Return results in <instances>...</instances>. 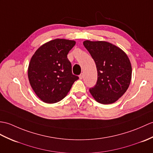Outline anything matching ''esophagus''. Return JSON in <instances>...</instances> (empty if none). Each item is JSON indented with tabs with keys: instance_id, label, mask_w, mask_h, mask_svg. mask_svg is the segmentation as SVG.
Masks as SVG:
<instances>
[{
	"instance_id": "1",
	"label": "esophagus",
	"mask_w": 153,
	"mask_h": 153,
	"mask_svg": "<svg viewBox=\"0 0 153 153\" xmlns=\"http://www.w3.org/2000/svg\"><path fill=\"white\" fill-rule=\"evenodd\" d=\"M83 76H84V74H83V73H81V74H80V75H79V79H83Z\"/></svg>"
}]
</instances>
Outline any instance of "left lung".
Wrapping results in <instances>:
<instances>
[{
	"instance_id": "obj_1",
	"label": "left lung",
	"mask_w": 153,
	"mask_h": 153,
	"mask_svg": "<svg viewBox=\"0 0 153 153\" xmlns=\"http://www.w3.org/2000/svg\"><path fill=\"white\" fill-rule=\"evenodd\" d=\"M97 66V83L89 91L98 102L112 104L125 94L130 83L132 66L126 53L104 41L83 42Z\"/></svg>"
}]
</instances>
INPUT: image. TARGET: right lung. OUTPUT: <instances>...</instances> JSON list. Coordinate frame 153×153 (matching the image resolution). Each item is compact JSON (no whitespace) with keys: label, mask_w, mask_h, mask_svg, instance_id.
Returning <instances> with one entry per match:
<instances>
[{"label":"right lung","mask_w":153,"mask_h":153,"mask_svg":"<svg viewBox=\"0 0 153 153\" xmlns=\"http://www.w3.org/2000/svg\"><path fill=\"white\" fill-rule=\"evenodd\" d=\"M76 42L55 39L39 48L28 65V77L34 93L48 104L60 101L79 79L72 72L67 55Z\"/></svg>","instance_id":"obj_1"}]
</instances>
